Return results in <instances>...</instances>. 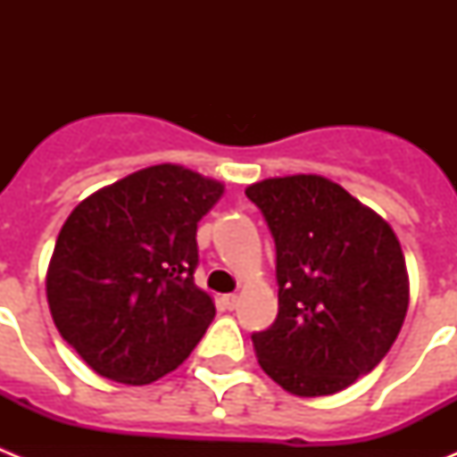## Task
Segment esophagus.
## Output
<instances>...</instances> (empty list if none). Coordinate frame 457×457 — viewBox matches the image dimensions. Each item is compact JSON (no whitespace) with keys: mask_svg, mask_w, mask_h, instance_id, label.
Returning <instances> with one entry per match:
<instances>
[{"mask_svg":"<svg viewBox=\"0 0 457 457\" xmlns=\"http://www.w3.org/2000/svg\"><path fill=\"white\" fill-rule=\"evenodd\" d=\"M221 302H224V306L228 311L236 309V306H237V295H224V297H221Z\"/></svg>","mask_w":457,"mask_h":457,"instance_id":"esophagus-1","label":"esophagus"}]
</instances>
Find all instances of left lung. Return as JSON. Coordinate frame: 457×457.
<instances>
[{"label": "left lung", "instance_id": "8db88e82", "mask_svg": "<svg viewBox=\"0 0 457 457\" xmlns=\"http://www.w3.org/2000/svg\"><path fill=\"white\" fill-rule=\"evenodd\" d=\"M277 249V320L253 332L258 364L295 395H329L369 375L410 302L401 242L379 215L322 176L245 189Z\"/></svg>", "mask_w": 457, "mask_h": 457}]
</instances>
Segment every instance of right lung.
<instances>
[{"label":"right lung","mask_w":457,"mask_h":457,"mask_svg":"<svg viewBox=\"0 0 457 457\" xmlns=\"http://www.w3.org/2000/svg\"><path fill=\"white\" fill-rule=\"evenodd\" d=\"M224 185L157 164L84 199L56 237L47 302L62 337L103 378L151 385L215 318L196 288V226Z\"/></svg>","instance_id":"obj_1"}]
</instances>
